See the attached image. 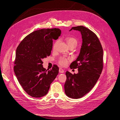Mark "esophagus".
Here are the masks:
<instances>
[{
    "label": "esophagus",
    "mask_w": 120,
    "mask_h": 120,
    "mask_svg": "<svg viewBox=\"0 0 120 120\" xmlns=\"http://www.w3.org/2000/svg\"><path fill=\"white\" fill-rule=\"evenodd\" d=\"M59 72L60 73H64V71L62 68H59Z\"/></svg>",
    "instance_id": "esophagus-1"
}]
</instances>
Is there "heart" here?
Here are the masks:
<instances>
[{"label": "heart", "instance_id": "1", "mask_svg": "<svg viewBox=\"0 0 120 120\" xmlns=\"http://www.w3.org/2000/svg\"><path fill=\"white\" fill-rule=\"evenodd\" d=\"M66 41L67 42V43L68 44V46H71V45H75L77 46V41L76 38L73 37H68L66 38ZM57 44V42L55 43L54 45H53V48L55 49ZM59 64L62 66H66L67 65L68 63V59L66 58L65 57H61L60 58L59 60Z\"/></svg>", "mask_w": 120, "mask_h": 120}]
</instances>
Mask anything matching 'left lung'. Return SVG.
<instances>
[{"label":"left lung","instance_id":"obj_1","mask_svg":"<svg viewBox=\"0 0 120 120\" xmlns=\"http://www.w3.org/2000/svg\"><path fill=\"white\" fill-rule=\"evenodd\" d=\"M72 30L81 32L82 42L78 58L70 65L71 69L78 68V73L66 72L64 90L67 96L78 99L89 92L98 81L103 69V51L98 38L91 30L82 26L69 31Z\"/></svg>","mask_w":120,"mask_h":120}]
</instances>
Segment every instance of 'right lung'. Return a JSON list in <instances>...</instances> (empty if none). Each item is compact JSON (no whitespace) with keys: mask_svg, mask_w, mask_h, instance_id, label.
<instances>
[{"mask_svg":"<svg viewBox=\"0 0 120 120\" xmlns=\"http://www.w3.org/2000/svg\"><path fill=\"white\" fill-rule=\"evenodd\" d=\"M61 33L57 28L35 30L26 37L17 48L14 72L24 90L32 97L45 95L58 74L57 65L47 71L42 60L50 55L53 40L57 39Z\"/></svg>","mask_w":120,"mask_h":120,"instance_id":"obj_1","label":"right lung"}]
</instances>
